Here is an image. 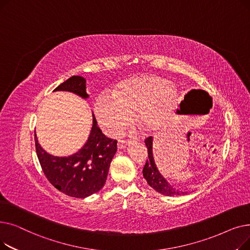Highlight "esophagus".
<instances>
[{
	"label": "esophagus",
	"instance_id": "obj_1",
	"mask_svg": "<svg viewBox=\"0 0 250 250\" xmlns=\"http://www.w3.org/2000/svg\"><path fill=\"white\" fill-rule=\"evenodd\" d=\"M128 144H129L128 141H121V142L117 143V148L118 149H125L128 146Z\"/></svg>",
	"mask_w": 250,
	"mask_h": 250
}]
</instances>
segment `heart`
<instances>
[{
    "label": "heart",
    "instance_id": "obj_1",
    "mask_svg": "<svg viewBox=\"0 0 250 250\" xmlns=\"http://www.w3.org/2000/svg\"><path fill=\"white\" fill-rule=\"evenodd\" d=\"M178 97L175 86L154 75H138L116 84L97 97L94 111L99 125L109 136L136 123L146 132L154 130L160 118L173 108Z\"/></svg>",
    "mask_w": 250,
    "mask_h": 250
}]
</instances>
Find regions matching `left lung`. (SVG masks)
<instances>
[{"label": "left lung", "instance_id": "left-lung-1", "mask_svg": "<svg viewBox=\"0 0 250 250\" xmlns=\"http://www.w3.org/2000/svg\"><path fill=\"white\" fill-rule=\"evenodd\" d=\"M146 146L148 148V157L145 166L143 169V176L148 182V185L154 188L157 192H159L163 195L167 196H174V195H185L188 191H182L175 188L173 186L164 178V176L160 173L158 167L156 165L154 155H153V140L152 137L148 138L146 141Z\"/></svg>", "mask_w": 250, "mask_h": 250}]
</instances>
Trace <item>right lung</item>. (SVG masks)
I'll use <instances>...</instances> for the list:
<instances>
[{
    "mask_svg": "<svg viewBox=\"0 0 250 250\" xmlns=\"http://www.w3.org/2000/svg\"><path fill=\"white\" fill-rule=\"evenodd\" d=\"M86 79L73 76L55 91H68L88 99ZM36 154L48 181L57 189L74 198L85 199L99 191L106 181L110 163L116 153V140L102 134L92 114V127L88 140L78 152L69 156H55L39 145L34 134Z\"/></svg>",
    "mask_w": 250,
    "mask_h": 250,
    "instance_id": "add662e5",
    "label": "right lung"
}]
</instances>
